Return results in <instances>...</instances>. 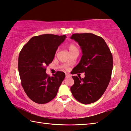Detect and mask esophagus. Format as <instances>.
Listing matches in <instances>:
<instances>
[{
  "label": "esophagus",
  "instance_id": "1",
  "mask_svg": "<svg viewBox=\"0 0 131 131\" xmlns=\"http://www.w3.org/2000/svg\"><path fill=\"white\" fill-rule=\"evenodd\" d=\"M71 77V75L69 73H66V78H69Z\"/></svg>",
  "mask_w": 131,
  "mask_h": 131
}]
</instances>
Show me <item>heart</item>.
Masks as SVG:
<instances>
[{"label":"heart","mask_w":131,"mask_h":131,"mask_svg":"<svg viewBox=\"0 0 131 131\" xmlns=\"http://www.w3.org/2000/svg\"><path fill=\"white\" fill-rule=\"evenodd\" d=\"M67 47H68V48L69 49V52H70V53L73 52V51H78V49L77 47L73 43L69 44Z\"/></svg>","instance_id":"b5f03b06"}]
</instances>
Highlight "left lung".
Returning a JSON list of instances; mask_svg holds the SVG:
<instances>
[{
  "label": "left lung",
  "instance_id": "left-lung-1",
  "mask_svg": "<svg viewBox=\"0 0 131 131\" xmlns=\"http://www.w3.org/2000/svg\"><path fill=\"white\" fill-rule=\"evenodd\" d=\"M71 39L78 43L83 56L72 74L85 73L84 78L72 76L74 84L70 88L74 97L83 104L97 101L104 93L112 77L113 56L101 37L92 33L74 34Z\"/></svg>",
  "mask_w": 131,
  "mask_h": 131
}]
</instances>
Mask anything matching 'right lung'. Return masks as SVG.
Wrapping results in <instances>:
<instances>
[{
  "instance_id": "obj_1",
  "label": "right lung",
  "mask_w": 131,
  "mask_h": 131,
  "mask_svg": "<svg viewBox=\"0 0 131 131\" xmlns=\"http://www.w3.org/2000/svg\"><path fill=\"white\" fill-rule=\"evenodd\" d=\"M66 35L43 34L31 38L19 52L18 69L21 83L27 96L32 101L43 104L56 96L65 78L62 71L53 77L46 73V66L53 60L58 46Z\"/></svg>"
}]
</instances>
